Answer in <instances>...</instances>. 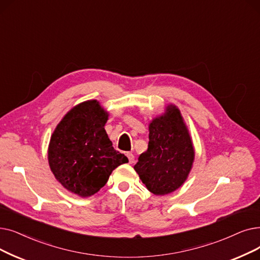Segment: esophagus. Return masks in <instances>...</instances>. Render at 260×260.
Returning a JSON list of instances; mask_svg holds the SVG:
<instances>
[{"label":"esophagus","instance_id":"obj_1","mask_svg":"<svg viewBox=\"0 0 260 260\" xmlns=\"http://www.w3.org/2000/svg\"><path fill=\"white\" fill-rule=\"evenodd\" d=\"M126 156H127V158H128V161H129V164H133V162H134V160H135V156H134V154H133V153H131V152H128V153H126Z\"/></svg>","mask_w":260,"mask_h":260}]
</instances>
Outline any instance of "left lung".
<instances>
[{
    "instance_id": "1",
    "label": "left lung",
    "mask_w": 260,
    "mask_h": 260,
    "mask_svg": "<svg viewBox=\"0 0 260 260\" xmlns=\"http://www.w3.org/2000/svg\"><path fill=\"white\" fill-rule=\"evenodd\" d=\"M148 150L140 154L134 169L142 183L156 196L173 192L186 180L194 150L179 110L168 106L166 116L150 124Z\"/></svg>"
}]
</instances>
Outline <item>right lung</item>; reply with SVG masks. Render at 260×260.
<instances>
[{
  "mask_svg": "<svg viewBox=\"0 0 260 260\" xmlns=\"http://www.w3.org/2000/svg\"><path fill=\"white\" fill-rule=\"evenodd\" d=\"M108 115L96 101L72 108L54 131L49 164L56 179L72 193L90 197L105 186L115 169L128 162L104 129Z\"/></svg>",
  "mask_w": 260,
  "mask_h": 260,
  "instance_id": "right-lung-1",
  "label": "right lung"
}]
</instances>
